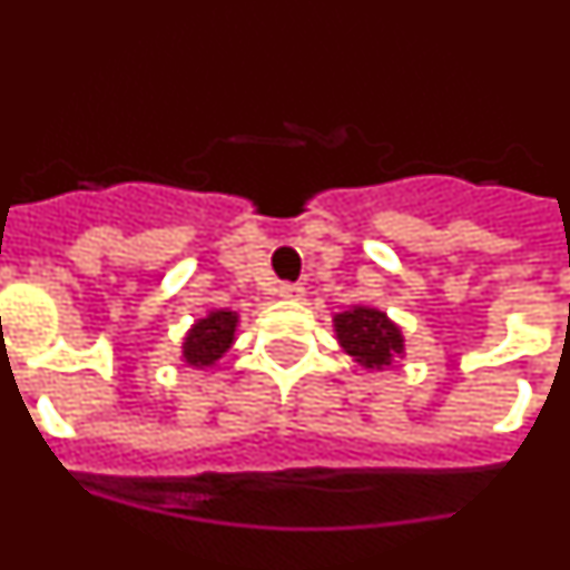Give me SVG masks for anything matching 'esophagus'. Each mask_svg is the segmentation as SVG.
Instances as JSON below:
<instances>
[{
  "label": "esophagus",
  "instance_id": "1",
  "mask_svg": "<svg viewBox=\"0 0 570 570\" xmlns=\"http://www.w3.org/2000/svg\"><path fill=\"white\" fill-rule=\"evenodd\" d=\"M276 296H279V299H302V296H305V291L299 288V285H291V282H285V285H279V288H276Z\"/></svg>",
  "mask_w": 570,
  "mask_h": 570
}]
</instances>
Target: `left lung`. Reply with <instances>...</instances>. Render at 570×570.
<instances>
[{
  "instance_id": "8db88e82",
  "label": "left lung",
  "mask_w": 570,
  "mask_h": 570,
  "mask_svg": "<svg viewBox=\"0 0 570 570\" xmlns=\"http://www.w3.org/2000/svg\"><path fill=\"white\" fill-rule=\"evenodd\" d=\"M334 334L340 347L365 371H387L405 356V334L385 311L374 305H351L334 314Z\"/></svg>"
}]
</instances>
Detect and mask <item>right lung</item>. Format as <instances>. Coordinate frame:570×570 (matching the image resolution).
Segmentation results:
<instances>
[{"label": "right lung", "instance_id": "1", "mask_svg": "<svg viewBox=\"0 0 570 570\" xmlns=\"http://www.w3.org/2000/svg\"><path fill=\"white\" fill-rule=\"evenodd\" d=\"M236 325H239V314L228 308H210L208 314L199 316L183 336V351L179 360L188 367L205 371L214 367L230 351L236 340Z\"/></svg>", "mask_w": 570, "mask_h": 570}]
</instances>
